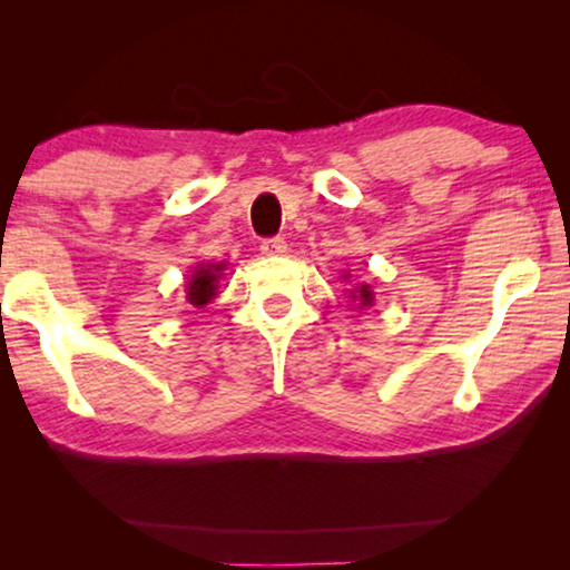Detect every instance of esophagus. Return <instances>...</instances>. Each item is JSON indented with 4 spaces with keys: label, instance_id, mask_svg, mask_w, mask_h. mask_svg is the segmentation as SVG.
Returning a JSON list of instances; mask_svg holds the SVG:
<instances>
[{
    "label": "esophagus",
    "instance_id": "34e87169",
    "mask_svg": "<svg viewBox=\"0 0 570 570\" xmlns=\"http://www.w3.org/2000/svg\"><path fill=\"white\" fill-rule=\"evenodd\" d=\"M262 254L264 256H279V254H285L287 252V244H285V238H264L262 240Z\"/></svg>",
    "mask_w": 570,
    "mask_h": 570
}]
</instances>
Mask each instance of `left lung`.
<instances>
[{"mask_svg": "<svg viewBox=\"0 0 570 570\" xmlns=\"http://www.w3.org/2000/svg\"><path fill=\"white\" fill-rule=\"evenodd\" d=\"M342 277H350V275H342ZM350 298L353 301H357V306H373V293H371V285H361V287H355L353 293H350Z\"/></svg>", "mask_w": 570, "mask_h": 570, "instance_id": "8db88e82", "label": "left lung"}]
</instances>
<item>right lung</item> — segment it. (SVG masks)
<instances>
[{"mask_svg": "<svg viewBox=\"0 0 570 570\" xmlns=\"http://www.w3.org/2000/svg\"><path fill=\"white\" fill-rule=\"evenodd\" d=\"M223 269L225 264H199L189 277V283H186V301L191 306H205V303L213 301L217 295V283H220Z\"/></svg>", "mask_w": 570, "mask_h": 570, "instance_id": "1", "label": "right lung"}]
</instances>
